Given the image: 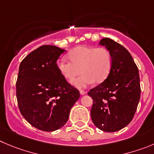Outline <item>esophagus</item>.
<instances>
[{"label":"esophagus","mask_w":154,"mask_h":154,"mask_svg":"<svg viewBox=\"0 0 154 154\" xmlns=\"http://www.w3.org/2000/svg\"><path fill=\"white\" fill-rule=\"evenodd\" d=\"M80 95H85L86 93H87V92L84 91V90H80Z\"/></svg>","instance_id":"obj_1"}]
</instances>
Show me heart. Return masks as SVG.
<instances>
[{
	"mask_svg": "<svg viewBox=\"0 0 154 154\" xmlns=\"http://www.w3.org/2000/svg\"><path fill=\"white\" fill-rule=\"evenodd\" d=\"M70 60L62 57L57 62L60 73L72 82L80 74H84L73 82L75 87L84 88L94 82L101 83L109 74L112 66L110 51L104 47L78 46L69 54Z\"/></svg>",
	"mask_w": 154,
	"mask_h": 154,
	"instance_id": "heart-1",
	"label": "heart"
}]
</instances>
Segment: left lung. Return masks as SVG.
Here are the masks:
<instances>
[{"label":"left lung","instance_id":"1","mask_svg":"<svg viewBox=\"0 0 154 154\" xmlns=\"http://www.w3.org/2000/svg\"><path fill=\"white\" fill-rule=\"evenodd\" d=\"M100 45L110 51L112 66L107 78L88 92L93 101L91 119L100 130L115 132L127 126L135 114L140 97L139 71L122 45L109 38Z\"/></svg>","mask_w":154,"mask_h":154}]
</instances>
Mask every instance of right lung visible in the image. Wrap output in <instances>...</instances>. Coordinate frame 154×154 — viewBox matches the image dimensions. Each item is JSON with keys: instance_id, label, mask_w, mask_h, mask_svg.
Returning <instances> with one entry per match:
<instances>
[{"instance_id": "obj_1", "label": "right lung", "mask_w": 154, "mask_h": 154, "mask_svg": "<svg viewBox=\"0 0 154 154\" xmlns=\"http://www.w3.org/2000/svg\"><path fill=\"white\" fill-rule=\"evenodd\" d=\"M65 51L54 45H42L21 61L17 84L19 109L31 125L44 131L61 128L80 98L57 68V60Z\"/></svg>"}]
</instances>
